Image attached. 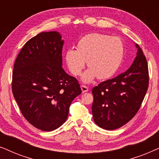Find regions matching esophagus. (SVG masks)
Returning <instances> with one entry per match:
<instances>
[{
  "mask_svg": "<svg viewBox=\"0 0 159 159\" xmlns=\"http://www.w3.org/2000/svg\"><path fill=\"white\" fill-rule=\"evenodd\" d=\"M81 89H82V93L88 92V91L89 90L88 87H87V86H85V85H83V84H82V85H81Z\"/></svg>",
  "mask_w": 159,
  "mask_h": 159,
  "instance_id": "esophagus-1",
  "label": "esophagus"
}]
</instances>
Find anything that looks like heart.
Listing matches in <instances>:
<instances>
[{
  "mask_svg": "<svg viewBox=\"0 0 159 159\" xmlns=\"http://www.w3.org/2000/svg\"><path fill=\"white\" fill-rule=\"evenodd\" d=\"M77 50L69 48L65 59L71 73L81 75L87 61L90 68L82 76L84 82L92 81L95 77L103 80L116 72L125 54V45L119 37L101 33H91L78 41Z\"/></svg>",
  "mask_w": 159,
  "mask_h": 159,
  "instance_id": "b5f03b06",
  "label": "heart"
}]
</instances>
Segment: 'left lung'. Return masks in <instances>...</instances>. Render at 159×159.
Instances as JSON below:
<instances>
[{
  "instance_id": "1",
  "label": "left lung",
  "mask_w": 159,
  "mask_h": 159,
  "mask_svg": "<svg viewBox=\"0 0 159 159\" xmlns=\"http://www.w3.org/2000/svg\"><path fill=\"white\" fill-rule=\"evenodd\" d=\"M136 46L137 56L129 69L92 89L93 119L103 129H118L131 120L146 94L148 66L142 49Z\"/></svg>"
}]
</instances>
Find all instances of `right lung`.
<instances>
[{
    "mask_svg": "<svg viewBox=\"0 0 159 159\" xmlns=\"http://www.w3.org/2000/svg\"><path fill=\"white\" fill-rule=\"evenodd\" d=\"M63 45L58 32H41L25 43L13 69L12 93L19 109L43 131L62 125L71 102L82 93L77 80L62 68Z\"/></svg>",
    "mask_w": 159,
    "mask_h": 159,
    "instance_id": "add662e5",
    "label": "right lung"
}]
</instances>
